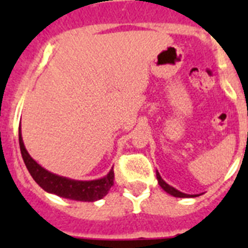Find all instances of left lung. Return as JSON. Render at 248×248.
I'll return each instance as SVG.
<instances>
[{"instance_id":"1","label":"left lung","mask_w":248,"mask_h":248,"mask_svg":"<svg viewBox=\"0 0 248 248\" xmlns=\"http://www.w3.org/2000/svg\"><path fill=\"white\" fill-rule=\"evenodd\" d=\"M155 175H157V180H158V184L161 185V188H162L165 192L169 193V194H171V196L179 197V198H190V197L200 196V194H186V193L180 192V190H177V189H175L173 186H171V185L167 184V183L163 180L162 177H161V175H159L158 171H155Z\"/></svg>"}]
</instances>
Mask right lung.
Instances as JSON below:
<instances>
[{
	"instance_id": "1",
	"label": "right lung",
	"mask_w": 248,
	"mask_h": 248,
	"mask_svg": "<svg viewBox=\"0 0 248 248\" xmlns=\"http://www.w3.org/2000/svg\"><path fill=\"white\" fill-rule=\"evenodd\" d=\"M19 145H20L21 157L37 184L47 193L63 197L72 201H82V202H93L101 200L108 194L109 189L112 188L114 180L113 167L107 175L96 180H73L68 177L59 176L44 169L42 166L34 161L25 149L21 132L19 131Z\"/></svg>"
}]
</instances>
